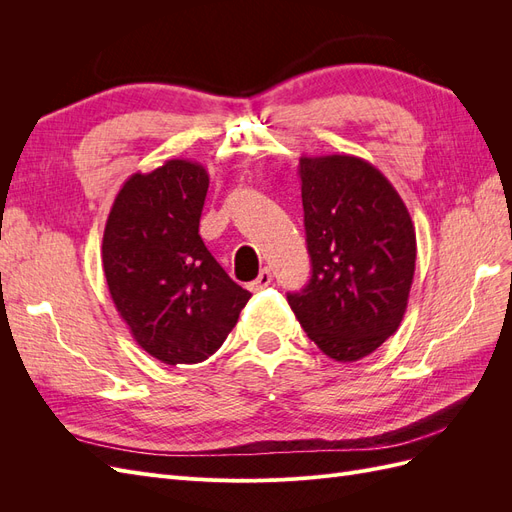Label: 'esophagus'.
Here are the masks:
<instances>
[{
	"instance_id": "1",
	"label": "esophagus",
	"mask_w": 512,
	"mask_h": 512,
	"mask_svg": "<svg viewBox=\"0 0 512 512\" xmlns=\"http://www.w3.org/2000/svg\"><path fill=\"white\" fill-rule=\"evenodd\" d=\"M271 284V269H260V273H258V277L256 280L250 284V290L252 292H256V290H262V288H267Z\"/></svg>"
}]
</instances>
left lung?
I'll list each match as a JSON object with an SVG mask.
<instances>
[{
  "label": "left lung",
  "instance_id": "1",
  "mask_svg": "<svg viewBox=\"0 0 512 512\" xmlns=\"http://www.w3.org/2000/svg\"><path fill=\"white\" fill-rule=\"evenodd\" d=\"M299 177L312 277L288 305L324 354L359 361L404 320L414 224L391 181L361 158L303 156Z\"/></svg>",
  "mask_w": 512,
  "mask_h": 512
}]
</instances>
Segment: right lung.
Returning <instances> with one entry per match:
<instances>
[{"mask_svg": "<svg viewBox=\"0 0 512 512\" xmlns=\"http://www.w3.org/2000/svg\"><path fill=\"white\" fill-rule=\"evenodd\" d=\"M207 188L203 164L166 160L128 177L104 226L111 299L136 344L166 365L207 361L252 297L198 235Z\"/></svg>", "mask_w": 512, "mask_h": 512, "instance_id": "add662e5", "label": "right lung"}]
</instances>
